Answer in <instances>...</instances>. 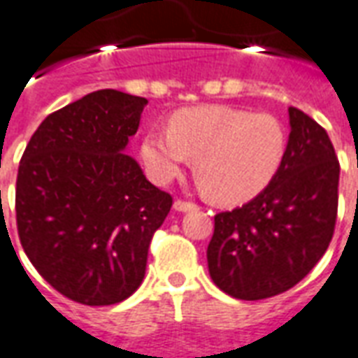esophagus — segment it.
Returning <instances> with one entry per match:
<instances>
[{"mask_svg": "<svg viewBox=\"0 0 358 358\" xmlns=\"http://www.w3.org/2000/svg\"><path fill=\"white\" fill-rule=\"evenodd\" d=\"M174 209L180 210V213H187V210L197 209V205L192 201H182V199H176V201H174Z\"/></svg>", "mask_w": 358, "mask_h": 358, "instance_id": "1", "label": "esophagus"}]
</instances>
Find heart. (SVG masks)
<instances>
[{
    "label": "heart",
    "mask_w": 358,
    "mask_h": 358,
    "mask_svg": "<svg viewBox=\"0 0 358 358\" xmlns=\"http://www.w3.org/2000/svg\"><path fill=\"white\" fill-rule=\"evenodd\" d=\"M285 148V128L276 117L209 105L178 110L169 128L148 130L140 155L157 184L178 178L192 157L203 189L220 203H243L272 182Z\"/></svg>",
    "instance_id": "heart-1"
}]
</instances>
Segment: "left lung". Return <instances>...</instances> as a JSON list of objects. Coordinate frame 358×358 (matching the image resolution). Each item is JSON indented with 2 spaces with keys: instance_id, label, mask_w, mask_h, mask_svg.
Segmentation results:
<instances>
[{
  "instance_id": "left-lung-1",
  "label": "left lung",
  "mask_w": 358,
  "mask_h": 358,
  "mask_svg": "<svg viewBox=\"0 0 358 358\" xmlns=\"http://www.w3.org/2000/svg\"><path fill=\"white\" fill-rule=\"evenodd\" d=\"M284 163L243 207L218 213L207 248L213 282L236 299H266L307 276L330 245L339 161L328 134L289 107Z\"/></svg>"
}]
</instances>
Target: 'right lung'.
Returning <instances> with one entry per match:
<instances>
[{
    "label": "right lung",
    "instance_id": "1",
    "mask_svg": "<svg viewBox=\"0 0 358 358\" xmlns=\"http://www.w3.org/2000/svg\"><path fill=\"white\" fill-rule=\"evenodd\" d=\"M145 97L97 90L51 113L20 159L17 230L42 278L69 299L101 307L130 297L172 207L126 155Z\"/></svg>",
    "mask_w": 358,
    "mask_h": 358
}]
</instances>
